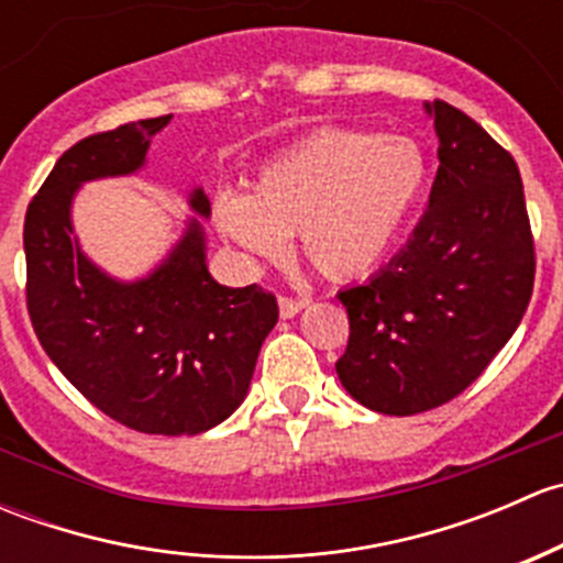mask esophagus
<instances>
[{
	"label": "esophagus",
	"instance_id": "obj_1",
	"mask_svg": "<svg viewBox=\"0 0 563 563\" xmlns=\"http://www.w3.org/2000/svg\"><path fill=\"white\" fill-rule=\"evenodd\" d=\"M280 318H294L299 313V310L308 305V299H291V297H280Z\"/></svg>",
	"mask_w": 563,
	"mask_h": 563
}]
</instances>
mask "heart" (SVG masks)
Returning <instances> with one entry per match:
<instances>
[{
	"instance_id": "b5f03b06",
	"label": "heart",
	"mask_w": 563,
	"mask_h": 563,
	"mask_svg": "<svg viewBox=\"0 0 563 563\" xmlns=\"http://www.w3.org/2000/svg\"><path fill=\"white\" fill-rule=\"evenodd\" d=\"M428 176V155L408 135L327 128L269 157L247 196H220L214 220L255 261L283 258L299 234L323 277L349 280L395 250Z\"/></svg>"
}]
</instances>
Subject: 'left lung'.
<instances>
[{
    "label": "left lung",
    "instance_id": "left-lung-1",
    "mask_svg": "<svg viewBox=\"0 0 563 563\" xmlns=\"http://www.w3.org/2000/svg\"><path fill=\"white\" fill-rule=\"evenodd\" d=\"M424 111L441 163L428 212L382 272L338 294L351 323L340 384L389 417L444 406L482 376L523 321L537 266L512 155L455 106Z\"/></svg>",
    "mask_w": 563,
    "mask_h": 563
}]
</instances>
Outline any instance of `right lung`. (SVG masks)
Instances as JSON below:
<instances>
[{"label": "right lung", "mask_w": 563, "mask_h": 563, "mask_svg": "<svg viewBox=\"0 0 563 563\" xmlns=\"http://www.w3.org/2000/svg\"><path fill=\"white\" fill-rule=\"evenodd\" d=\"M168 122L172 113L89 135L56 161L26 209V308L45 354L92 406L139 433L198 435L245 400L277 299L209 275L201 187L187 198L198 218L139 280L108 275L73 234L78 187L139 174Z\"/></svg>", "instance_id": "add662e5"}]
</instances>
